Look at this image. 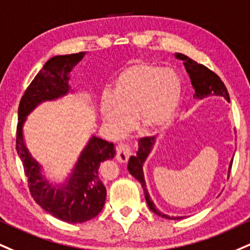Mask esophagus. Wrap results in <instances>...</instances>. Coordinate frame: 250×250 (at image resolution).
Returning a JSON list of instances; mask_svg holds the SVG:
<instances>
[{
    "mask_svg": "<svg viewBox=\"0 0 250 250\" xmlns=\"http://www.w3.org/2000/svg\"><path fill=\"white\" fill-rule=\"evenodd\" d=\"M131 155L130 146L125 143H120L116 146V159L120 163H125Z\"/></svg>",
    "mask_w": 250,
    "mask_h": 250,
    "instance_id": "esophagus-1",
    "label": "esophagus"
}]
</instances>
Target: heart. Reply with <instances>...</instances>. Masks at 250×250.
Returning <instances> with one entry per match:
<instances>
[{
    "label": "heart",
    "instance_id": "obj_1",
    "mask_svg": "<svg viewBox=\"0 0 250 250\" xmlns=\"http://www.w3.org/2000/svg\"><path fill=\"white\" fill-rule=\"evenodd\" d=\"M182 93L176 72L163 65L136 62L117 76L110 96L102 98L101 119L115 136L127 133L134 117L144 131L162 130L176 115Z\"/></svg>",
    "mask_w": 250,
    "mask_h": 250
}]
</instances>
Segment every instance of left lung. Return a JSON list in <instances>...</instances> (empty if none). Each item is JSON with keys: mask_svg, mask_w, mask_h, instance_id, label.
Listing matches in <instances>:
<instances>
[{"mask_svg": "<svg viewBox=\"0 0 250 250\" xmlns=\"http://www.w3.org/2000/svg\"><path fill=\"white\" fill-rule=\"evenodd\" d=\"M176 58L179 60H183V64L185 66V70L188 73L191 79V83L194 88V99H203L207 98L209 95H216V96H222V98L226 99L227 101H229V94H228L226 86L222 83L220 78H219L214 72L206 67V66L198 64L197 62H194L193 59L188 58V56L182 55V53H176ZM156 137H143L141 138L140 142H138V150L136 152V156H131L129 158L128 162V171L131 176H134L138 182L142 185L143 191H144V197H146V204H148L149 208L156 214L163 216L167 219H172V220H178L182 219L180 216H169L167 214H164L161 211H158L156 208L154 201L150 198L149 192L146 190V180H144V174H143V163L146 162V157H148L150 152H151L152 148H154ZM231 163H233V159L230 161L229 167H228V177H229L230 169H231Z\"/></svg>", "mask_w": 250, "mask_h": 250, "instance_id": "obj_1", "label": "left lung"}]
</instances>
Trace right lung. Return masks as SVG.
Listing matches in <instances>:
<instances>
[{"instance_id": "right-lung-1", "label": "right lung", "mask_w": 250, "mask_h": 250, "mask_svg": "<svg viewBox=\"0 0 250 250\" xmlns=\"http://www.w3.org/2000/svg\"><path fill=\"white\" fill-rule=\"evenodd\" d=\"M85 55L86 52L55 56L45 62L21 99L16 134V150L28 178L30 193L42 208L71 224L88 221L101 212L107 191L99 177V167L102 162L114 158L115 146L92 136L64 184H53L42 173V165L26 148L23 125L29 114L42 102L57 100L72 92L70 73Z\"/></svg>"}]
</instances>
